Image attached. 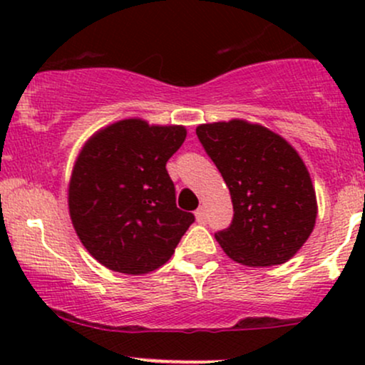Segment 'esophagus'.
<instances>
[{
    "label": "esophagus",
    "instance_id": "obj_1",
    "mask_svg": "<svg viewBox=\"0 0 365 365\" xmlns=\"http://www.w3.org/2000/svg\"><path fill=\"white\" fill-rule=\"evenodd\" d=\"M195 217H197V221H199V223H206V209L200 206L195 211Z\"/></svg>",
    "mask_w": 365,
    "mask_h": 365
}]
</instances>
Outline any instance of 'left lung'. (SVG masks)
Segmentation results:
<instances>
[{"label": "left lung", "mask_w": 365, "mask_h": 365, "mask_svg": "<svg viewBox=\"0 0 365 365\" xmlns=\"http://www.w3.org/2000/svg\"><path fill=\"white\" fill-rule=\"evenodd\" d=\"M200 144L230 188L233 220L216 240L245 266L283 264L316 223V192L287 140L244 120L199 125Z\"/></svg>", "instance_id": "8db88e82"}]
</instances>
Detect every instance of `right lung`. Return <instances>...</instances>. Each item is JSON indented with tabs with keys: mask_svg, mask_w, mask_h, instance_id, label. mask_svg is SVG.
I'll use <instances>...</instances> for the list:
<instances>
[{
	"mask_svg": "<svg viewBox=\"0 0 365 365\" xmlns=\"http://www.w3.org/2000/svg\"><path fill=\"white\" fill-rule=\"evenodd\" d=\"M183 127L121 120L91 137L72 173L68 207L78 238L111 271L144 274L163 266L192 212L177 207L166 163L180 149Z\"/></svg>",
	"mask_w": 365,
	"mask_h": 365,
	"instance_id": "obj_1",
	"label": "right lung"
}]
</instances>
